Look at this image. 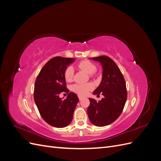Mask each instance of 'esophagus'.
I'll list each match as a JSON object with an SVG mask.
<instances>
[{
	"instance_id": "1",
	"label": "esophagus",
	"mask_w": 161,
	"mask_h": 161,
	"mask_svg": "<svg viewBox=\"0 0 161 161\" xmlns=\"http://www.w3.org/2000/svg\"><path fill=\"white\" fill-rule=\"evenodd\" d=\"M79 100L80 101V100H82V98H83V97H82L80 96V95H79Z\"/></svg>"
}]
</instances>
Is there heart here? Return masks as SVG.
I'll use <instances>...</instances> for the list:
<instances>
[{"mask_svg": "<svg viewBox=\"0 0 161 161\" xmlns=\"http://www.w3.org/2000/svg\"><path fill=\"white\" fill-rule=\"evenodd\" d=\"M78 67L83 70L89 75L93 74L97 70L96 66L89 60H82L78 64ZM74 70L71 66L66 68L64 71V79L66 81L70 82L72 80ZM92 89V85L90 84H75L72 86L71 89L80 95L84 96L88 93L89 91Z\"/></svg>", "mask_w": 161, "mask_h": 161, "instance_id": "b5f03b06", "label": "heart"}]
</instances>
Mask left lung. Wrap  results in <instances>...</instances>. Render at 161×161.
Returning a JSON list of instances; mask_svg holds the SVG:
<instances>
[{"label": "left lung", "mask_w": 161, "mask_h": 161, "mask_svg": "<svg viewBox=\"0 0 161 161\" xmlns=\"http://www.w3.org/2000/svg\"><path fill=\"white\" fill-rule=\"evenodd\" d=\"M92 59L99 62L103 67L102 80L93 94L101 93L104 97L98 102L89 98L87 114L92 124L103 127L113 123L121 115L127 99V89L122 73L113 60L106 56Z\"/></svg>", "instance_id": "8db88e82"}]
</instances>
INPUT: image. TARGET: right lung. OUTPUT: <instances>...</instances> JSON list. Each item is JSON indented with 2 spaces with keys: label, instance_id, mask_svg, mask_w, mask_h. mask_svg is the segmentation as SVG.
<instances>
[{
  "label": "right lung",
  "instance_id": "obj_1",
  "mask_svg": "<svg viewBox=\"0 0 161 161\" xmlns=\"http://www.w3.org/2000/svg\"><path fill=\"white\" fill-rule=\"evenodd\" d=\"M75 58L57 56L52 58L43 66L36 78L34 86V101L39 112L46 122L55 128L69 125L79 102L78 96L70 92L63 100L59 95L68 92L64 71Z\"/></svg>",
  "mask_w": 161,
  "mask_h": 161
}]
</instances>
